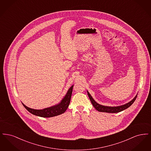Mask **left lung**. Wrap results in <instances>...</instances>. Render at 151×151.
<instances>
[{
	"label": "left lung",
	"instance_id": "obj_1",
	"mask_svg": "<svg viewBox=\"0 0 151 151\" xmlns=\"http://www.w3.org/2000/svg\"><path fill=\"white\" fill-rule=\"evenodd\" d=\"M87 93H88V97L91 101L94 108H95L97 110H98L99 111L105 112V113H119V112H121L123 110L129 108V106L134 102V101L137 99V94L135 96V97L132 100L130 101L128 103H126V104L122 105L121 106H107L102 105L98 104L97 102H96L93 99V97L91 96V95L88 92V91H87Z\"/></svg>",
	"mask_w": 151,
	"mask_h": 151
}]
</instances>
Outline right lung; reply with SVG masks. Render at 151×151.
Segmentation results:
<instances>
[{
	"instance_id": "add662e5",
	"label": "right lung",
	"mask_w": 151,
	"mask_h": 151,
	"mask_svg": "<svg viewBox=\"0 0 151 151\" xmlns=\"http://www.w3.org/2000/svg\"><path fill=\"white\" fill-rule=\"evenodd\" d=\"M73 87V85L68 89L67 93L65 94L63 98L62 99V100L60 101V102L50 107L38 110L28 108V106L25 105L22 102V104L30 113L38 116L43 118H50L62 114L66 111L70 105Z\"/></svg>"
}]
</instances>
